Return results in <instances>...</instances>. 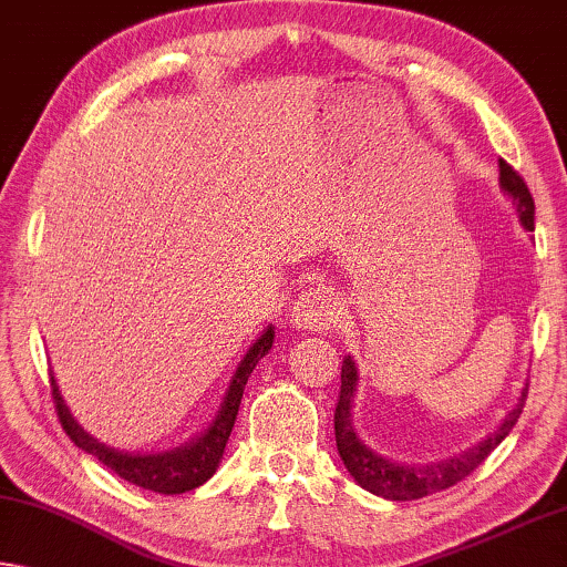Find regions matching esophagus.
I'll list each match as a JSON object with an SVG mask.
<instances>
[{
	"label": "esophagus",
	"instance_id": "obj_1",
	"mask_svg": "<svg viewBox=\"0 0 567 567\" xmlns=\"http://www.w3.org/2000/svg\"><path fill=\"white\" fill-rule=\"evenodd\" d=\"M289 319L301 332H324L339 321V307L324 289H307L293 301Z\"/></svg>",
	"mask_w": 567,
	"mask_h": 567
}]
</instances>
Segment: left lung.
<instances>
[{"label":"left lung","mask_w":567,"mask_h":567,"mask_svg":"<svg viewBox=\"0 0 567 567\" xmlns=\"http://www.w3.org/2000/svg\"><path fill=\"white\" fill-rule=\"evenodd\" d=\"M499 182L504 193H507L512 197V203H515L522 225H525L527 230H535V199L529 195L525 179H522L504 159H499ZM354 390H357V368L352 357L347 354L342 362V388H339V400L334 411L337 451L344 461L347 472L352 474V478L362 486V489H368L378 496H385V499H393V502L421 499V496L443 492L449 489V486L458 484L464 476L472 474L474 468L482 464V461L489 456L504 439H507L509 431L515 429L517 417L522 415V408H525V400H527V385H525L522 388L517 405L504 415V421L496 425V431H492L482 443H476V446L466 449L464 454L451 456L446 461H433V464H425V466H408V464H395V461L378 456L372 449H368L360 441V435H357L352 425Z\"/></svg>","instance_id":"left-lung-1"}]
</instances>
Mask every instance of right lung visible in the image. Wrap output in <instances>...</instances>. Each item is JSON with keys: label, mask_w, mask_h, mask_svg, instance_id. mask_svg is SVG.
<instances>
[{"label": "right lung", "mask_w": 567, "mask_h": 567, "mask_svg": "<svg viewBox=\"0 0 567 567\" xmlns=\"http://www.w3.org/2000/svg\"><path fill=\"white\" fill-rule=\"evenodd\" d=\"M274 344V327H268L264 334H260L254 347L243 357L238 370H235L228 393H225L220 411H217L215 421L205 433H199L195 441L185 443V446L164 451V454H150V456H132L121 454L116 449L103 446L93 439V435L85 433L81 425H78L75 417L68 411L63 395H60L58 382L50 372V388H52V400H55V411L60 417V425L63 431L71 435V441L78 449H83L85 454H93L101 464H106L111 472H116L121 478L132 482L142 489H152L156 494H185L189 489H197L199 484H205L207 478L215 474L217 464H220L225 443L230 439V431L235 425V415H238L243 390H246V382L250 372L256 370L260 357L268 354Z\"/></svg>", "instance_id": "obj_1"}]
</instances>
